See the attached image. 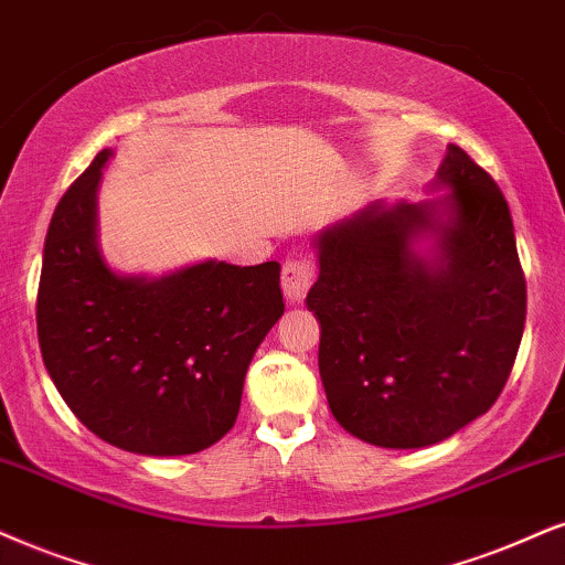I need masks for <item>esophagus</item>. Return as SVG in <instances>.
Masks as SVG:
<instances>
[{
  "mask_svg": "<svg viewBox=\"0 0 565 565\" xmlns=\"http://www.w3.org/2000/svg\"><path fill=\"white\" fill-rule=\"evenodd\" d=\"M316 281V263L307 253H295L284 260L281 266V289L289 302H299L305 299L307 289Z\"/></svg>",
  "mask_w": 565,
  "mask_h": 565,
  "instance_id": "34e87169",
  "label": "esophagus"
}]
</instances>
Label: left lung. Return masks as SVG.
I'll return each mask as SVG.
<instances>
[{
	"label": "left lung",
	"instance_id": "8db88e82",
	"mask_svg": "<svg viewBox=\"0 0 565 565\" xmlns=\"http://www.w3.org/2000/svg\"><path fill=\"white\" fill-rule=\"evenodd\" d=\"M433 203L370 205L318 237L307 307L320 320L318 365L335 423L381 448L446 440L501 396L524 333L526 281L509 203L495 180L448 146ZM438 231L441 266L411 239Z\"/></svg>",
	"mask_w": 565,
	"mask_h": 565
}]
</instances>
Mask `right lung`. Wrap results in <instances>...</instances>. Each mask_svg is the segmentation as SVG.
<instances>
[{
  "label": "right lung",
  "instance_id": "add662e5",
  "mask_svg": "<svg viewBox=\"0 0 565 565\" xmlns=\"http://www.w3.org/2000/svg\"><path fill=\"white\" fill-rule=\"evenodd\" d=\"M104 148L49 224L35 326L64 404L111 446L184 456L237 423L255 349L284 316L276 260L200 263L146 281L106 268L96 247Z\"/></svg>",
  "mask_w": 565,
  "mask_h": 565
}]
</instances>
